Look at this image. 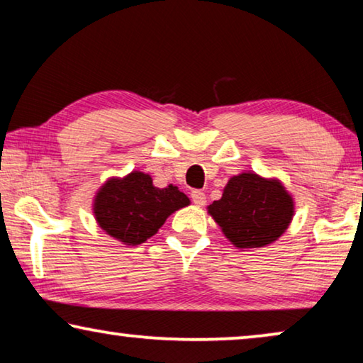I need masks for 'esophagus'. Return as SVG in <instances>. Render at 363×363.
Listing matches in <instances>:
<instances>
[{
    "label": "esophagus",
    "mask_w": 363,
    "mask_h": 363,
    "mask_svg": "<svg viewBox=\"0 0 363 363\" xmlns=\"http://www.w3.org/2000/svg\"><path fill=\"white\" fill-rule=\"evenodd\" d=\"M191 199H192V202L196 203V205H199V207H202V205H205V202H207V197H205V192H202V191H192L191 192Z\"/></svg>",
    "instance_id": "34e87169"
}]
</instances>
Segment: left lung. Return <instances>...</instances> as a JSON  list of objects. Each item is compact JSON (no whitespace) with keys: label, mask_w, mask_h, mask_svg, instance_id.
Here are the masks:
<instances>
[{"label":"left lung","mask_w":363,"mask_h":363,"mask_svg":"<svg viewBox=\"0 0 363 363\" xmlns=\"http://www.w3.org/2000/svg\"><path fill=\"white\" fill-rule=\"evenodd\" d=\"M208 213L236 247H262L282 236L294 218V199L277 179L242 172L226 184Z\"/></svg>","instance_id":"1"}]
</instances>
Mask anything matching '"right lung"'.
I'll return each mask as SVG.
<instances>
[{"instance_id": "add662e5", "label": "right lung", "mask_w": 363, "mask_h": 363, "mask_svg": "<svg viewBox=\"0 0 363 363\" xmlns=\"http://www.w3.org/2000/svg\"><path fill=\"white\" fill-rule=\"evenodd\" d=\"M191 203L176 186L158 189L140 171L107 181L94 199V216L102 230L123 245H142L158 233L171 213Z\"/></svg>"}]
</instances>
